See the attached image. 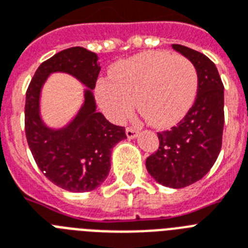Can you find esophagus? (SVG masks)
<instances>
[{
	"mask_svg": "<svg viewBox=\"0 0 248 248\" xmlns=\"http://www.w3.org/2000/svg\"><path fill=\"white\" fill-rule=\"evenodd\" d=\"M125 133H126V137H128L129 140H132V138H136L138 132H137L134 128H132V126H128V128L125 129Z\"/></svg>",
	"mask_w": 248,
	"mask_h": 248,
	"instance_id": "1",
	"label": "esophagus"
}]
</instances>
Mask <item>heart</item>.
Masks as SVG:
<instances>
[{
	"instance_id": "obj_1",
	"label": "heart",
	"mask_w": 248,
	"mask_h": 248,
	"mask_svg": "<svg viewBox=\"0 0 248 248\" xmlns=\"http://www.w3.org/2000/svg\"><path fill=\"white\" fill-rule=\"evenodd\" d=\"M110 79L97 83L96 97L108 118L125 122L137 108L156 128L184 118L197 94L199 75L187 57L168 51H146L118 61Z\"/></svg>"
}]
</instances>
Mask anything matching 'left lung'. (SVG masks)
Here are the masks:
<instances>
[{
  "mask_svg": "<svg viewBox=\"0 0 248 248\" xmlns=\"http://www.w3.org/2000/svg\"><path fill=\"white\" fill-rule=\"evenodd\" d=\"M173 48L195 65L199 75L197 97L177 125L158 132L157 151L146 168L162 186L183 188L203 178L217 161L224 128V86L213 61L182 45Z\"/></svg>",
  "mask_w": 248,
  "mask_h": 248,
  "instance_id": "left-lung-1",
  "label": "left lung"
}]
</instances>
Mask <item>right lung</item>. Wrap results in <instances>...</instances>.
<instances>
[{
	"label": "right lung",
	"mask_w": 248,
	"mask_h": 248,
	"mask_svg": "<svg viewBox=\"0 0 248 248\" xmlns=\"http://www.w3.org/2000/svg\"><path fill=\"white\" fill-rule=\"evenodd\" d=\"M94 52L83 47L62 49L43 61L31 78L25 98V136L35 164L45 177L62 189L88 192L108 178L111 150L125 140V128L114 125L96 111L92 90L101 66ZM62 71L86 84L85 105L66 128L52 131L39 116V93L51 72Z\"/></svg>",
	"instance_id": "1"
}]
</instances>
